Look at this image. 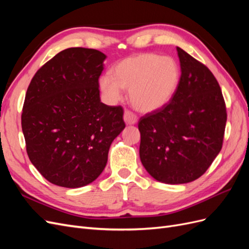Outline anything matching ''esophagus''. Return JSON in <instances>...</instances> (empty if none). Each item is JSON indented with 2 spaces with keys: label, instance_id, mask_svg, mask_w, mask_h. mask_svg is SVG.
I'll return each mask as SVG.
<instances>
[{
  "label": "esophagus",
  "instance_id": "esophagus-1",
  "mask_svg": "<svg viewBox=\"0 0 249 249\" xmlns=\"http://www.w3.org/2000/svg\"><path fill=\"white\" fill-rule=\"evenodd\" d=\"M124 120L126 124H135L138 122V118L136 115L134 114V113H132L130 111H124Z\"/></svg>",
  "mask_w": 249,
  "mask_h": 249
}]
</instances>
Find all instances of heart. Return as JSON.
<instances>
[{
	"instance_id": "b5f03b06",
	"label": "heart",
	"mask_w": 249,
	"mask_h": 249,
	"mask_svg": "<svg viewBox=\"0 0 249 249\" xmlns=\"http://www.w3.org/2000/svg\"><path fill=\"white\" fill-rule=\"evenodd\" d=\"M180 78L178 62L169 56L143 53L119 61L100 80V87L110 103L122 100L129 90L134 108L153 112L163 108L177 91Z\"/></svg>"
}]
</instances>
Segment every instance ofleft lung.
Returning a JSON list of instances; mask_svg holds the SVG:
<instances>
[{"mask_svg":"<svg viewBox=\"0 0 249 249\" xmlns=\"http://www.w3.org/2000/svg\"><path fill=\"white\" fill-rule=\"evenodd\" d=\"M180 78L162 109L140 118L139 156L143 167L165 184L201 177L222 147L227 109L217 80L207 66L177 47Z\"/></svg>","mask_w":249,"mask_h":249,"instance_id":"1","label":"left lung"}]
</instances>
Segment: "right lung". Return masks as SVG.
I'll list each match as a JSON object with an SVG mask.
<instances>
[{
    "mask_svg": "<svg viewBox=\"0 0 249 249\" xmlns=\"http://www.w3.org/2000/svg\"><path fill=\"white\" fill-rule=\"evenodd\" d=\"M107 56L70 48L35 73L21 114L29 159L50 183L80 188L106 167L111 143L125 127L122 107L101 102Z\"/></svg>",
    "mask_w": 249,
    "mask_h": 249,
    "instance_id": "1",
    "label": "right lung"
}]
</instances>
